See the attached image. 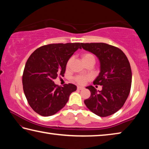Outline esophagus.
I'll return each instance as SVG.
<instances>
[{
    "mask_svg": "<svg viewBox=\"0 0 149 149\" xmlns=\"http://www.w3.org/2000/svg\"><path fill=\"white\" fill-rule=\"evenodd\" d=\"M84 87H82V86H77V90H83L84 89Z\"/></svg>",
    "mask_w": 149,
    "mask_h": 149,
    "instance_id": "obj_1",
    "label": "esophagus"
}]
</instances>
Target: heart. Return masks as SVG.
<instances>
[{
  "instance_id": "heart-1",
  "label": "heart",
  "mask_w": 149,
  "mask_h": 149,
  "mask_svg": "<svg viewBox=\"0 0 149 149\" xmlns=\"http://www.w3.org/2000/svg\"><path fill=\"white\" fill-rule=\"evenodd\" d=\"M82 59L83 62H86L87 61H89L90 59H94L95 60V57L93 56V55L90 53H85L83 54L82 55ZM72 61V57L68 60V61L67 63L66 67H69L70 65V63ZM90 77L89 76H83V75H79V76H77L74 77V80L76 81L77 83H79V84H84V83L86 82V80L88 79H90Z\"/></svg>"
}]
</instances>
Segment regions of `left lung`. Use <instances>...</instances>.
Returning <instances> with one entry per match:
<instances>
[{
  "label": "left lung",
  "instance_id": "1",
  "mask_svg": "<svg viewBox=\"0 0 149 149\" xmlns=\"http://www.w3.org/2000/svg\"><path fill=\"white\" fill-rule=\"evenodd\" d=\"M85 50L95 54L100 62V72L93 84L102 86L97 91L86 87L90 97L84 100L88 109L101 117L112 115L126 102L131 89L132 74L130 62L120 49L105 43H81Z\"/></svg>",
  "mask_w": 149,
  "mask_h": 149
}]
</instances>
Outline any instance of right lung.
Masks as SVG:
<instances>
[{"instance_id": "add662e5", "label": "right lung", "mask_w": 149, "mask_h": 149, "mask_svg": "<svg viewBox=\"0 0 149 149\" xmlns=\"http://www.w3.org/2000/svg\"><path fill=\"white\" fill-rule=\"evenodd\" d=\"M79 48L80 43L51 44L37 48L29 57L23 70V88L28 103L36 113L43 116L57 113L77 90L74 84L60 87L54 80L64 74L68 60Z\"/></svg>"}]
</instances>
